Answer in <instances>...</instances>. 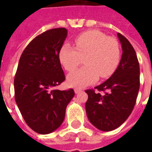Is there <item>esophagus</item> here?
Listing matches in <instances>:
<instances>
[{
  "label": "esophagus",
  "mask_w": 152,
  "mask_h": 152,
  "mask_svg": "<svg viewBox=\"0 0 152 152\" xmlns=\"http://www.w3.org/2000/svg\"><path fill=\"white\" fill-rule=\"evenodd\" d=\"M81 91H82V89H77V88H76V89H75V93H76V94H79V93H80Z\"/></svg>",
  "instance_id": "obj_1"
}]
</instances>
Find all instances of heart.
Masks as SVG:
<instances>
[{"instance_id": "heart-1", "label": "heart", "mask_w": 152, "mask_h": 152, "mask_svg": "<svg viewBox=\"0 0 152 152\" xmlns=\"http://www.w3.org/2000/svg\"><path fill=\"white\" fill-rule=\"evenodd\" d=\"M74 43L75 48L63 45L58 54L60 63L68 72L76 69L84 58L86 66L67 76L70 86L83 88L96 82L99 76L107 78L115 72L121 60V49L114 37L91 30L77 36Z\"/></svg>"}]
</instances>
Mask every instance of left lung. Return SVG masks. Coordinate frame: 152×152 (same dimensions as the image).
<instances>
[{"label": "left lung", "mask_w": 152, "mask_h": 152, "mask_svg": "<svg viewBox=\"0 0 152 152\" xmlns=\"http://www.w3.org/2000/svg\"><path fill=\"white\" fill-rule=\"evenodd\" d=\"M122 46V56L117 69L105 82L87 89L86 114L91 124L99 130L112 131L127 120L136 103L140 86V69L137 54L130 42L117 34Z\"/></svg>", "instance_id": "8db88e82"}]
</instances>
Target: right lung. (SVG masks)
Segmentation results:
<instances>
[{
    "instance_id": "add662e5",
    "label": "right lung",
    "mask_w": 152,
    "mask_h": 152,
    "mask_svg": "<svg viewBox=\"0 0 152 152\" xmlns=\"http://www.w3.org/2000/svg\"><path fill=\"white\" fill-rule=\"evenodd\" d=\"M66 36L64 28L45 31L28 44L18 62L15 101L25 122L38 134H50L59 127L75 95L72 89H54L65 80L58 54Z\"/></svg>"
}]
</instances>
